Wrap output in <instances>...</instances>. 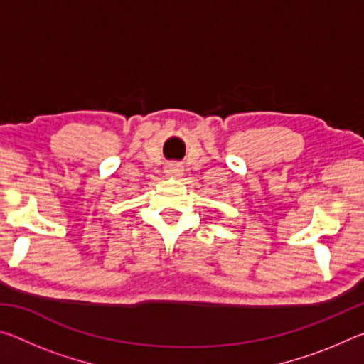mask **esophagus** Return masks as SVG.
Returning <instances> with one entry per match:
<instances>
[{"mask_svg": "<svg viewBox=\"0 0 364 364\" xmlns=\"http://www.w3.org/2000/svg\"><path fill=\"white\" fill-rule=\"evenodd\" d=\"M167 171H168V173H171V175H175V176H180V175H183L184 170H183V165L173 162V164H168Z\"/></svg>", "mask_w": 364, "mask_h": 364, "instance_id": "34e87169", "label": "esophagus"}]
</instances>
